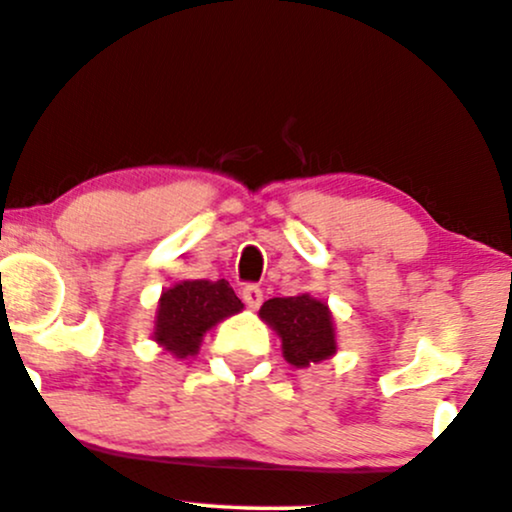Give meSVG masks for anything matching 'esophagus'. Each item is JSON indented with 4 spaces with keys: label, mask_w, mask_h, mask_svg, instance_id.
<instances>
[{
    "label": "esophagus",
    "mask_w": 512,
    "mask_h": 512,
    "mask_svg": "<svg viewBox=\"0 0 512 512\" xmlns=\"http://www.w3.org/2000/svg\"><path fill=\"white\" fill-rule=\"evenodd\" d=\"M243 302L245 304H248V307L250 309H257V307H260V304H262V288L260 286H255V283H248V286H245L243 288Z\"/></svg>",
    "instance_id": "esophagus-1"
}]
</instances>
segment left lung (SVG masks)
<instances>
[{
	"label": "left lung",
	"mask_w": 512,
	"mask_h": 512,
	"mask_svg": "<svg viewBox=\"0 0 512 512\" xmlns=\"http://www.w3.org/2000/svg\"><path fill=\"white\" fill-rule=\"evenodd\" d=\"M283 342V357L297 368L335 354V328L328 307L309 295L274 297L260 309Z\"/></svg>",
	"instance_id": "obj_1"
}]
</instances>
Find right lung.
<instances>
[{
  "label": "right lung",
  "mask_w": 512,
  "mask_h": 512,
  "mask_svg": "<svg viewBox=\"0 0 512 512\" xmlns=\"http://www.w3.org/2000/svg\"><path fill=\"white\" fill-rule=\"evenodd\" d=\"M241 309L243 302L224 278L177 283L160 297L153 338L174 357H191L198 352L203 335L217 321L238 314Z\"/></svg>",
  "instance_id": "add662e5"
}]
</instances>
